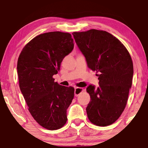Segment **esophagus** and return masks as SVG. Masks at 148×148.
I'll return each mask as SVG.
<instances>
[{"label": "esophagus", "mask_w": 148, "mask_h": 148, "mask_svg": "<svg viewBox=\"0 0 148 148\" xmlns=\"http://www.w3.org/2000/svg\"><path fill=\"white\" fill-rule=\"evenodd\" d=\"M83 91H84L83 88H80V87H76V88H75V89H74L75 96L77 97L80 93H82V92Z\"/></svg>", "instance_id": "1"}]
</instances>
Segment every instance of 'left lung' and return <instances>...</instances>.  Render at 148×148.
<instances>
[{"instance_id":"1","label":"left lung","mask_w":148,"mask_h":148,"mask_svg":"<svg viewBox=\"0 0 148 148\" xmlns=\"http://www.w3.org/2000/svg\"><path fill=\"white\" fill-rule=\"evenodd\" d=\"M72 34L89 68L98 73L99 87L89 85L86 89L91 98L87 117L92 124L108 126L126 106L133 76L131 57L124 45L106 31L91 29Z\"/></svg>"}]
</instances>
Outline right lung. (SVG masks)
Instances as JSON below:
<instances>
[{"label": "right lung", "instance_id": "add662e5", "mask_svg": "<svg viewBox=\"0 0 148 148\" xmlns=\"http://www.w3.org/2000/svg\"><path fill=\"white\" fill-rule=\"evenodd\" d=\"M74 45L68 32H46L27 43L17 60L19 87L29 111L46 129H61L67 121L66 110L74 99V89L55 82L53 76Z\"/></svg>", "mask_w": 148, "mask_h": 148}]
</instances>
